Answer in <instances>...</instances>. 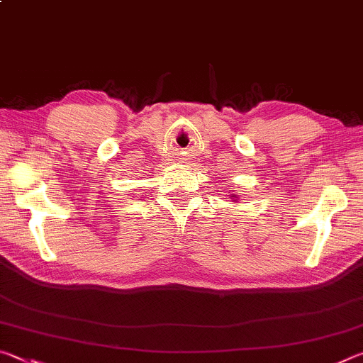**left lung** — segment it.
Listing matches in <instances>:
<instances>
[{"label":"left lung","instance_id":"left-lung-1","mask_svg":"<svg viewBox=\"0 0 363 363\" xmlns=\"http://www.w3.org/2000/svg\"><path fill=\"white\" fill-rule=\"evenodd\" d=\"M232 199H233L232 201H237V200H238V196H237V195H232Z\"/></svg>","mask_w":363,"mask_h":363}]
</instances>
